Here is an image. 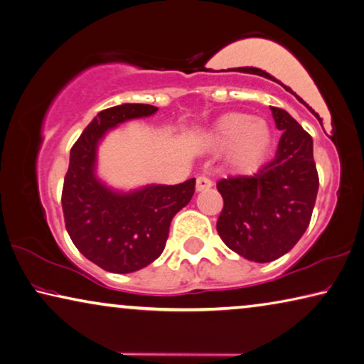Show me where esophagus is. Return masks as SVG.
<instances>
[{"mask_svg": "<svg viewBox=\"0 0 364 364\" xmlns=\"http://www.w3.org/2000/svg\"><path fill=\"white\" fill-rule=\"evenodd\" d=\"M213 187V181L206 176H200L196 178V192H203V190H208Z\"/></svg>", "mask_w": 364, "mask_h": 364, "instance_id": "1", "label": "esophagus"}]
</instances>
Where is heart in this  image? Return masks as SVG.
I'll return each instance as SVG.
<instances>
[{"mask_svg": "<svg viewBox=\"0 0 364 364\" xmlns=\"http://www.w3.org/2000/svg\"><path fill=\"white\" fill-rule=\"evenodd\" d=\"M206 141L216 150L229 148L228 163L237 174H253L264 164L272 146V130L264 119L228 112L214 122Z\"/></svg>", "mask_w": 364, "mask_h": 364, "instance_id": "heart-1", "label": "heart"}]
</instances>
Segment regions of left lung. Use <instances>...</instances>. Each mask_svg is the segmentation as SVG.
Listing matches in <instances>:
<instances>
[{"instance_id":"obj_1","label":"left lung","mask_w":364,"mask_h":364,"mask_svg":"<svg viewBox=\"0 0 364 364\" xmlns=\"http://www.w3.org/2000/svg\"><path fill=\"white\" fill-rule=\"evenodd\" d=\"M271 111L282 130L276 156L253 176L218 182L224 200L218 234L255 263H269L295 247L311 221L319 188L311 135L287 111Z\"/></svg>"}]
</instances>
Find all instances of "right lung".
<instances>
[{
  "instance_id": "1",
  "label": "right lung",
  "mask_w": 364,
  "mask_h": 364,
  "mask_svg": "<svg viewBox=\"0 0 364 364\" xmlns=\"http://www.w3.org/2000/svg\"><path fill=\"white\" fill-rule=\"evenodd\" d=\"M156 111V106L136 103L101 111L70 150L61 198L65 229L77 250L105 271L127 274L153 263L166 247L172 218L195 193V178L121 193L95 176L97 146L105 134Z\"/></svg>"
}]
</instances>
